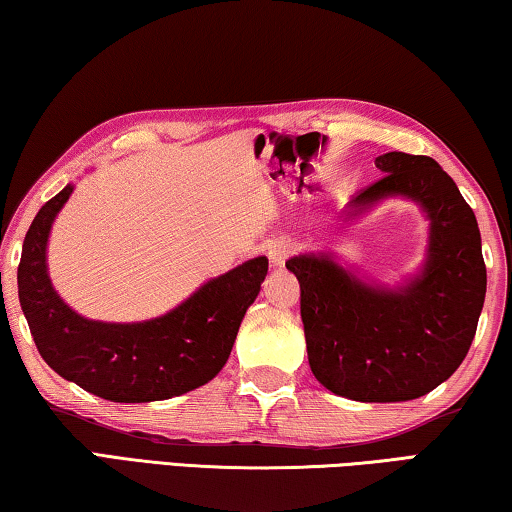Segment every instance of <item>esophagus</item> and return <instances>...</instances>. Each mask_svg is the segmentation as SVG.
I'll list each match as a JSON object with an SVG mask.
<instances>
[{"label":"esophagus","instance_id":"esophagus-1","mask_svg":"<svg viewBox=\"0 0 512 512\" xmlns=\"http://www.w3.org/2000/svg\"><path fill=\"white\" fill-rule=\"evenodd\" d=\"M291 253H293V244L289 239H273V241H268V246H266L268 262H271L273 268H282L284 262L291 257Z\"/></svg>","mask_w":512,"mask_h":512}]
</instances>
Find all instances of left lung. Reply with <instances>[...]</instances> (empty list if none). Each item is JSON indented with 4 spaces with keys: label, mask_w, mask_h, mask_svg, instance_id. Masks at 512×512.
<instances>
[{
    "label": "left lung",
    "mask_w": 512,
    "mask_h": 512,
    "mask_svg": "<svg viewBox=\"0 0 512 512\" xmlns=\"http://www.w3.org/2000/svg\"><path fill=\"white\" fill-rule=\"evenodd\" d=\"M384 171L350 201L345 221L384 198L418 203L429 221L422 268L397 287L363 280L332 253L287 262L300 282L309 366L334 395L354 402H406L427 395L461 366L485 300L481 232L472 207L427 155L391 151Z\"/></svg>",
    "instance_id": "left-lung-1"
}]
</instances>
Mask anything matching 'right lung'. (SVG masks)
Listing matches in <instances>:
<instances>
[{"label": "right lung", "mask_w": 512, "mask_h": 512, "mask_svg": "<svg viewBox=\"0 0 512 512\" xmlns=\"http://www.w3.org/2000/svg\"><path fill=\"white\" fill-rule=\"evenodd\" d=\"M74 185L40 207L24 237L17 293L40 357L60 377L110 402H158L219 375L253 305L268 259H248L201 284L158 318L140 323L90 320L58 296L47 271L49 232Z\"/></svg>", "instance_id": "right-lung-1"}]
</instances>
